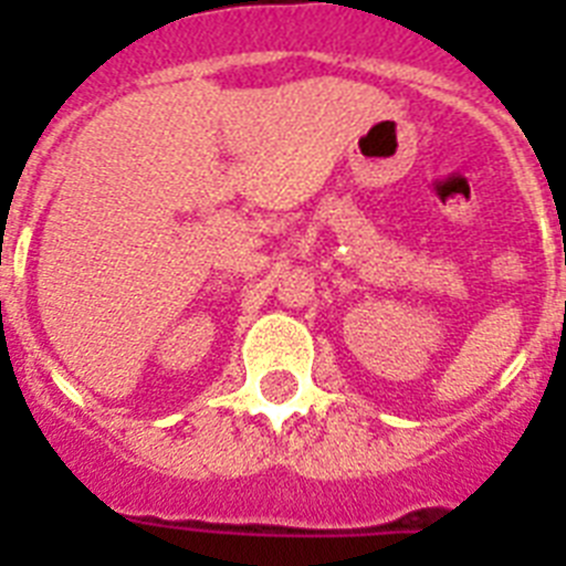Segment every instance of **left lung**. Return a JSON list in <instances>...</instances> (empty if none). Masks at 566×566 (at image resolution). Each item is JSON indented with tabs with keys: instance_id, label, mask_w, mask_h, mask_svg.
Masks as SVG:
<instances>
[{
	"instance_id": "8db88e82",
	"label": "left lung",
	"mask_w": 566,
	"mask_h": 566,
	"mask_svg": "<svg viewBox=\"0 0 566 566\" xmlns=\"http://www.w3.org/2000/svg\"><path fill=\"white\" fill-rule=\"evenodd\" d=\"M564 260H566V258H564Z\"/></svg>"
}]
</instances>
